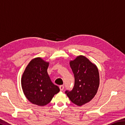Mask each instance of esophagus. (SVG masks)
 <instances>
[{"label": "esophagus", "instance_id": "obj_1", "mask_svg": "<svg viewBox=\"0 0 125 125\" xmlns=\"http://www.w3.org/2000/svg\"><path fill=\"white\" fill-rule=\"evenodd\" d=\"M59 87H60L61 91H62V90H63V89H64V86L62 85H60V86H59Z\"/></svg>", "mask_w": 125, "mask_h": 125}]
</instances>
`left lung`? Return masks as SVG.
Here are the masks:
<instances>
[{
	"instance_id": "1",
	"label": "left lung",
	"mask_w": 125,
	"mask_h": 125,
	"mask_svg": "<svg viewBox=\"0 0 125 125\" xmlns=\"http://www.w3.org/2000/svg\"><path fill=\"white\" fill-rule=\"evenodd\" d=\"M74 76V86L65 91L73 103L82 106L90 101L98 92L100 78L98 67L86 57L80 55L69 62Z\"/></svg>"
}]
</instances>
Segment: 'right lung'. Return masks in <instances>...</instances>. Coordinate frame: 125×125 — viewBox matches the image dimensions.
Returning a JSON list of instances; mask_svg holds the SVG:
<instances>
[{
    "mask_svg": "<svg viewBox=\"0 0 125 125\" xmlns=\"http://www.w3.org/2000/svg\"><path fill=\"white\" fill-rule=\"evenodd\" d=\"M49 62L41 57L32 59L25 68L21 79L22 91L29 101L40 106H45L60 92L47 73Z\"/></svg>",
    "mask_w": 125,
    "mask_h": 125,
    "instance_id": "right-lung-1",
    "label": "right lung"
}]
</instances>
